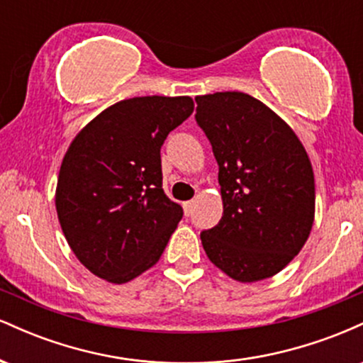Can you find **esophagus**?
Instances as JSON below:
<instances>
[{
	"instance_id": "obj_1",
	"label": "esophagus",
	"mask_w": 363,
	"mask_h": 363,
	"mask_svg": "<svg viewBox=\"0 0 363 363\" xmlns=\"http://www.w3.org/2000/svg\"><path fill=\"white\" fill-rule=\"evenodd\" d=\"M184 213H186V216H189L191 213H193V206H194V201H186L184 205Z\"/></svg>"
}]
</instances>
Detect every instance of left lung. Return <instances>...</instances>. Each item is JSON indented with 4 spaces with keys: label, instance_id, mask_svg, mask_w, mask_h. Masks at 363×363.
<instances>
[{
    "label": "left lung",
    "instance_id": "left-lung-1",
    "mask_svg": "<svg viewBox=\"0 0 363 363\" xmlns=\"http://www.w3.org/2000/svg\"><path fill=\"white\" fill-rule=\"evenodd\" d=\"M196 123L218 164L223 215L201 232L206 256L237 281L280 273L314 222V172L285 121L242 91L194 99Z\"/></svg>",
    "mask_w": 363,
    "mask_h": 363
}]
</instances>
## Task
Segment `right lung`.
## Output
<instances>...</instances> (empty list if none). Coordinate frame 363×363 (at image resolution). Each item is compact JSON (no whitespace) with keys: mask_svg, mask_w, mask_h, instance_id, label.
I'll return each mask as SVG.
<instances>
[{"mask_svg":"<svg viewBox=\"0 0 363 363\" xmlns=\"http://www.w3.org/2000/svg\"><path fill=\"white\" fill-rule=\"evenodd\" d=\"M194 109L191 97H135L90 121L62 158L56 211L74 256L126 283L160 259L182 218L162 189L160 148Z\"/></svg>","mask_w":363,"mask_h":363,"instance_id":"right-lung-1","label":"right lung"}]
</instances>
